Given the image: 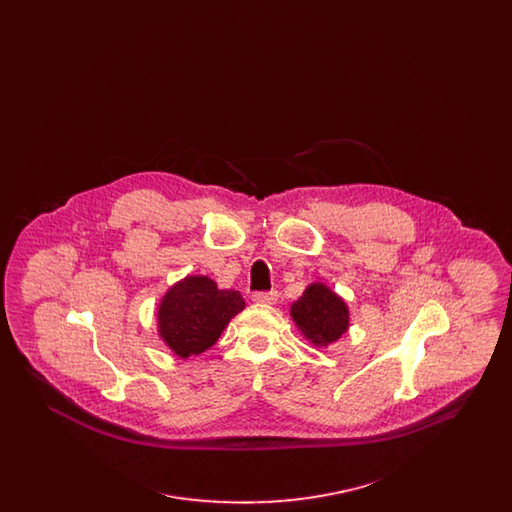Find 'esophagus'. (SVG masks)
<instances>
[{"mask_svg":"<svg viewBox=\"0 0 512 512\" xmlns=\"http://www.w3.org/2000/svg\"><path fill=\"white\" fill-rule=\"evenodd\" d=\"M253 301L255 303H263V305H274L278 301V292L270 290V292L253 293Z\"/></svg>","mask_w":512,"mask_h":512,"instance_id":"1","label":"esophagus"}]
</instances>
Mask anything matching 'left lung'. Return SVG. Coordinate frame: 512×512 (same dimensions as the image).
<instances>
[{"label":"left lung","mask_w":512,"mask_h":512,"mask_svg":"<svg viewBox=\"0 0 512 512\" xmlns=\"http://www.w3.org/2000/svg\"><path fill=\"white\" fill-rule=\"evenodd\" d=\"M292 317L303 334L317 345L338 340L349 324L345 303L322 284L309 286L293 303Z\"/></svg>","instance_id":"1"}]
</instances>
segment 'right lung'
I'll list each match as a JSON object with an SVG mask.
<instances>
[{
	"instance_id": "obj_1",
	"label": "right lung",
	"mask_w": 512,
	"mask_h": 512,
	"mask_svg": "<svg viewBox=\"0 0 512 512\" xmlns=\"http://www.w3.org/2000/svg\"><path fill=\"white\" fill-rule=\"evenodd\" d=\"M244 307L240 292L219 290L207 276H188L163 297L159 332L172 351L186 359L209 349Z\"/></svg>"
}]
</instances>
